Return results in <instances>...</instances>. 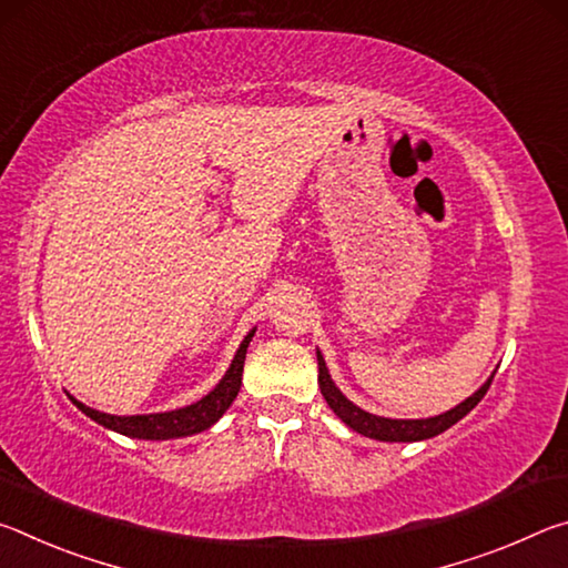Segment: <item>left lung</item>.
<instances>
[{"label": "left lung", "instance_id": "1", "mask_svg": "<svg viewBox=\"0 0 568 568\" xmlns=\"http://www.w3.org/2000/svg\"><path fill=\"white\" fill-rule=\"evenodd\" d=\"M491 381L494 378H488L484 386L474 393V396L466 398L464 403H458L456 408L440 413V416H436V418L393 420V418L373 416V413H365L363 408L353 406V403L345 398L338 388H335V383L331 381V373H328V368H325L323 355L318 353V386H321L323 398L328 400V406L333 408L335 416L345 423V426L353 428L355 434L376 438V440H423V438H434L438 434H444L446 428L454 426V423H458L466 416V413H470L478 406V400L486 396Z\"/></svg>", "mask_w": 568, "mask_h": 568}]
</instances>
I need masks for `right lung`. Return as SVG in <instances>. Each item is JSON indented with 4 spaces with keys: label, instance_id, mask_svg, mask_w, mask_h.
<instances>
[{
    "label": "right lung",
    "instance_id": "obj_1",
    "mask_svg": "<svg viewBox=\"0 0 568 568\" xmlns=\"http://www.w3.org/2000/svg\"><path fill=\"white\" fill-rule=\"evenodd\" d=\"M255 331H250L245 335V341L240 343V348L235 353L233 363H230L227 373L223 381L207 393L205 398H200L197 403H192L187 408H178V410H168V413H150V416H110V413H100L84 403L74 400L72 403L80 408L84 416H90L92 420H98L100 426L118 430L122 436L130 438H145V440H168V438H180V436H192L200 434L213 426V423L223 416V413L230 408V403L235 400L240 383H243V365H245V353H247V343L253 341Z\"/></svg>",
    "mask_w": 568,
    "mask_h": 568
}]
</instances>
